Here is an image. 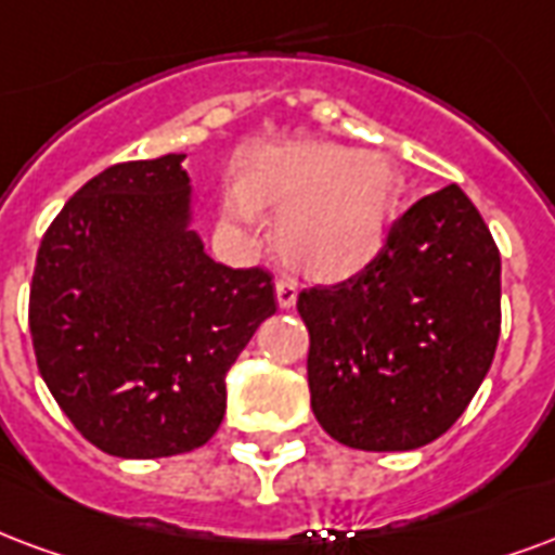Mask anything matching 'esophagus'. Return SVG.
Masks as SVG:
<instances>
[{
  "instance_id": "34e87169",
  "label": "esophagus",
  "mask_w": 555,
  "mask_h": 555,
  "mask_svg": "<svg viewBox=\"0 0 555 555\" xmlns=\"http://www.w3.org/2000/svg\"><path fill=\"white\" fill-rule=\"evenodd\" d=\"M276 302L279 309H291L294 302H297V282L288 276H279L276 279Z\"/></svg>"
}]
</instances>
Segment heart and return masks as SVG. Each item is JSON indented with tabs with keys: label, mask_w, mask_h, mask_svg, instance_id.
<instances>
[{
	"label": "heart",
	"mask_w": 555,
	"mask_h": 555,
	"mask_svg": "<svg viewBox=\"0 0 555 555\" xmlns=\"http://www.w3.org/2000/svg\"><path fill=\"white\" fill-rule=\"evenodd\" d=\"M405 179L388 155L335 146H264L241 167L223 211L253 225L261 208H276V253L314 279H340L364 267L385 244Z\"/></svg>",
	"instance_id": "heart-1"
}]
</instances>
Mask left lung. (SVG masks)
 Masks as SVG:
<instances>
[{"label":"left lung","mask_w":555,"mask_h":555,"mask_svg":"<svg viewBox=\"0 0 555 555\" xmlns=\"http://www.w3.org/2000/svg\"><path fill=\"white\" fill-rule=\"evenodd\" d=\"M320 426L356 450L444 435L486 379L500 338V249L459 184L417 199L376 256L297 297Z\"/></svg>","instance_id":"obj_1"}]
</instances>
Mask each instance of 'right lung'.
Wrapping results in <instances>:
<instances>
[{"instance_id": "add662e5", "label": "right lung", "mask_w": 555, "mask_h": 555, "mask_svg": "<svg viewBox=\"0 0 555 555\" xmlns=\"http://www.w3.org/2000/svg\"><path fill=\"white\" fill-rule=\"evenodd\" d=\"M182 162L102 170L37 249V371L90 444L120 459L203 447L225 414V373L276 311L264 267L217 264L188 229Z\"/></svg>"}]
</instances>
